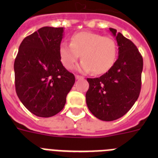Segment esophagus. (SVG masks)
<instances>
[{"label":"esophagus","mask_w":158,"mask_h":158,"mask_svg":"<svg viewBox=\"0 0 158 158\" xmlns=\"http://www.w3.org/2000/svg\"><path fill=\"white\" fill-rule=\"evenodd\" d=\"M75 78H76L77 80H79V79H82V78H83V77L79 76V75H76V76H75Z\"/></svg>","instance_id":"34e87169"}]
</instances>
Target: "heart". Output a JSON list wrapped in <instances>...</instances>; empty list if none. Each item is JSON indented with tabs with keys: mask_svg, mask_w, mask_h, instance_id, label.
Segmentation results:
<instances>
[{
	"mask_svg": "<svg viewBox=\"0 0 158 158\" xmlns=\"http://www.w3.org/2000/svg\"><path fill=\"white\" fill-rule=\"evenodd\" d=\"M58 54L62 65L72 69L81 57L77 69L82 73L93 71L94 74H102L109 70L115 63L117 45L110 37H104L89 31L78 32L70 38V44L62 42L58 47Z\"/></svg>",
	"mask_w": 158,
	"mask_h": 158,
	"instance_id": "heart-1",
	"label": "heart"
}]
</instances>
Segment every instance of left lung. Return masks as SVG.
<instances>
[{"label":"left lung","mask_w":158,"mask_h":158,"mask_svg":"<svg viewBox=\"0 0 158 158\" xmlns=\"http://www.w3.org/2000/svg\"><path fill=\"white\" fill-rule=\"evenodd\" d=\"M110 31L117 41L118 59L106 73L87 78L85 95L89 111L103 121L123 116L135 103L141 91L143 59L136 46L114 28Z\"/></svg>","instance_id":"8db88e82"}]
</instances>
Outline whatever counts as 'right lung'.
<instances>
[{"instance_id": "1", "label": "right lung", "mask_w": 158, "mask_h": 158, "mask_svg": "<svg viewBox=\"0 0 158 158\" xmlns=\"http://www.w3.org/2000/svg\"><path fill=\"white\" fill-rule=\"evenodd\" d=\"M63 35V27H43L19 45L14 62L16 92L36 116L47 118L62 111L75 83L58 54Z\"/></svg>"}]
</instances>
